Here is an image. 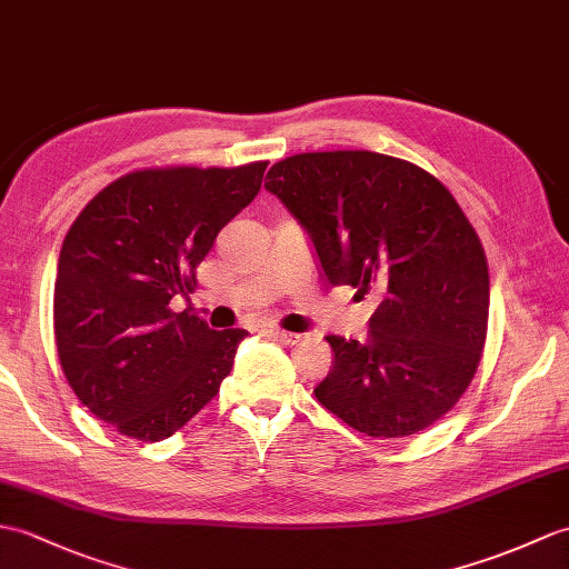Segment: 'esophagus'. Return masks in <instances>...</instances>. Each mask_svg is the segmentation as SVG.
Masks as SVG:
<instances>
[{"label":"esophagus","mask_w":569,"mask_h":569,"mask_svg":"<svg viewBox=\"0 0 569 569\" xmlns=\"http://www.w3.org/2000/svg\"><path fill=\"white\" fill-rule=\"evenodd\" d=\"M269 335H271L276 341H281V345H293V341H298V335L286 332V329H279V327H271Z\"/></svg>","instance_id":"obj_1"}]
</instances>
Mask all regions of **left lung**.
Returning a JSON list of instances; mask_svg holds the SVG:
<instances>
[{"label":"left lung","instance_id":"8db88e82","mask_svg":"<svg viewBox=\"0 0 569 569\" xmlns=\"http://www.w3.org/2000/svg\"><path fill=\"white\" fill-rule=\"evenodd\" d=\"M267 179L329 286L380 298L366 341L327 337L335 361L315 398L376 439L431 427L478 371L490 312L485 249L456 198L421 167L368 150L293 154Z\"/></svg>","mask_w":569,"mask_h":569}]
</instances>
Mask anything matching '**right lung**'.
<instances>
[{
	"label": "right lung",
	"mask_w": 569,
	"mask_h": 569,
	"mask_svg": "<svg viewBox=\"0 0 569 569\" xmlns=\"http://www.w3.org/2000/svg\"><path fill=\"white\" fill-rule=\"evenodd\" d=\"M269 162L140 169L72 222L58 259L56 345L91 415L162 441L216 398L244 329L216 332L169 300L193 293L218 232L254 201Z\"/></svg>",
	"instance_id": "obj_1"
}]
</instances>
